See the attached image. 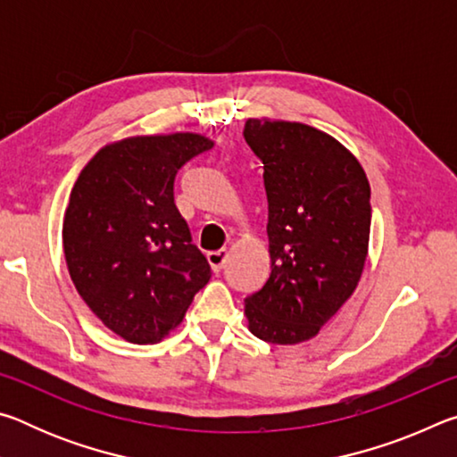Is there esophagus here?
I'll use <instances>...</instances> for the list:
<instances>
[{"label": "esophagus", "instance_id": "esophagus-1", "mask_svg": "<svg viewBox=\"0 0 457 457\" xmlns=\"http://www.w3.org/2000/svg\"><path fill=\"white\" fill-rule=\"evenodd\" d=\"M207 262H210L213 272H220V270L226 266V262H228V250L210 252V253H207Z\"/></svg>", "mask_w": 457, "mask_h": 457}]
</instances>
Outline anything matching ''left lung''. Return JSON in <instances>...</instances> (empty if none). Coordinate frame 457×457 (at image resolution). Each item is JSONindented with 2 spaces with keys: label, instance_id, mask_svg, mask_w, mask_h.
I'll list each match as a JSON object with an SVG mask.
<instances>
[{
  "label": "left lung",
  "instance_id": "8db88e82",
  "mask_svg": "<svg viewBox=\"0 0 457 457\" xmlns=\"http://www.w3.org/2000/svg\"><path fill=\"white\" fill-rule=\"evenodd\" d=\"M244 138L264 163L272 262L264 288L245 298L247 328L266 343H304L359 286L369 179L346 146L303 122L247 119Z\"/></svg>",
  "mask_w": 457,
  "mask_h": 457
}]
</instances>
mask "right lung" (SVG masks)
I'll return each mask as SVG.
<instances>
[{"instance_id": "right-lung-1", "label": "right lung", "mask_w": 457, "mask_h": 457, "mask_svg": "<svg viewBox=\"0 0 457 457\" xmlns=\"http://www.w3.org/2000/svg\"><path fill=\"white\" fill-rule=\"evenodd\" d=\"M212 138L141 135L108 143L76 179L62 244L76 290L96 319L135 345L183 320L212 278L175 205V177Z\"/></svg>"}]
</instances>
